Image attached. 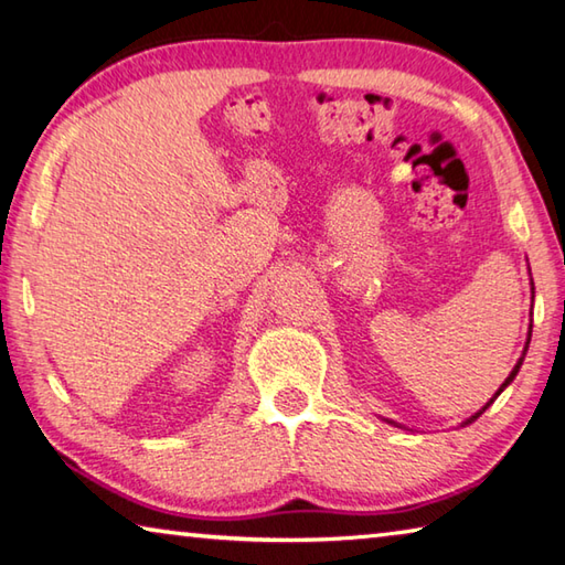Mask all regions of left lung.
I'll return each instance as SVG.
<instances>
[{
  "label": "left lung",
  "instance_id": "1",
  "mask_svg": "<svg viewBox=\"0 0 565 565\" xmlns=\"http://www.w3.org/2000/svg\"><path fill=\"white\" fill-rule=\"evenodd\" d=\"M519 367H521V363H519V365H516V367H514V371H511V375H509V377H507V381H504V385H501V387H499V393H501V390H504V387H507V385H509V383H511V381H514V375H516V373H519ZM499 393H497V395H499ZM497 395H494V397H497ZM487 407H489V403H487ZM487 407H481V409H479V413H477V415H475V417H471V419H477V417H479V415H481V413H484V409H487ZM471 419H469V423H471Z\"/></svg>",
  "mask_w": 565,
  "mask_h": 565
}]
</instances>
